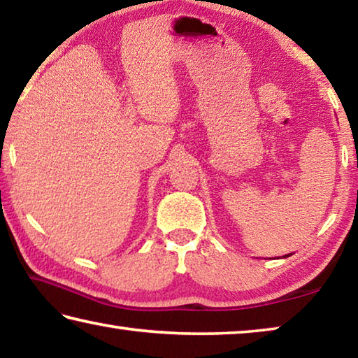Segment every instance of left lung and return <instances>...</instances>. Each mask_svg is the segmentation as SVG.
Wrapping results in <instances>:
<instances>
[{"instance_id":"obj_1","label":"left lung","mask_w":358,"mask_h":358,"mask_svg":"<svg viewBox=\"0 0 358 358\" xmlns=\"http://www.w3.org/2000/svg\"><path fill=\"white\" fill-rule=\"evenodd\" d=\"M287 257H289V256H287Z\"/></svg>"}]
</instances>
